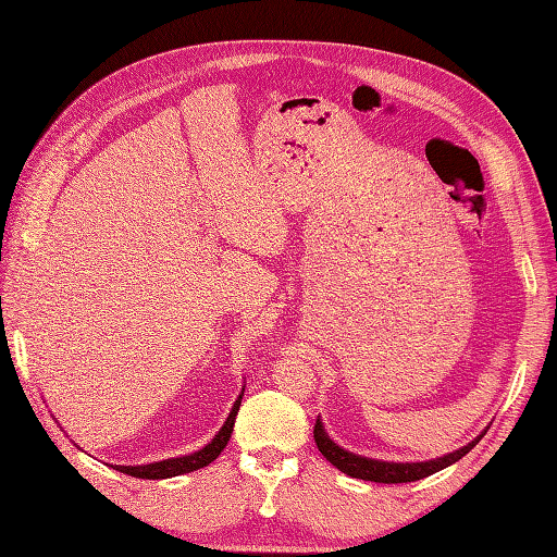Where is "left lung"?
Returning <instances> with one entry per match:
<instances>
[{
	"mask_svg": "<svg viewBox=\"0 0 557 557\" xmlns=\"http://www.w3.org/2000/svg\"><path fill=\"white\" fill-rule=\"evenodd\" d=\"M483 434L485 432H481L476 440L469 442L467 446L444 455V458H434L428 462H383V460L364 458V455H356L342 446H336L327 436L323 423H320V418L315 420V428H313V440H315L318 450L323 453L336 469L344 471L346 476L362 479V481H376V483H411V481L425 479V476L434 474V471H442V469L450 467L453 462L462 460L465 455L481 442Z\"/></svg>",
	"mask_w": 557,
	"mask_h": 557,
	"instance_id": "left-lung-1",
	"label": "left lung"
}]
</instances>
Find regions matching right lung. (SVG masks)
Listing matches in <instances>:
<instances>
[{"label": "right lung", "mask_w": 557, "mask_h": 557, "mask_svg": "<svg viewBox=\"0 0 557 557\" xmlns=\"http://www.w3.org/2000/svg\"><path fill=\"white\" fill-rule=\"evenodd\" d=\"M242 397H244V387H242V395L237 397V401H234V407L227 416V420L223 423V428L218 430V434L213 436V440L205 446L199 448L190 455H181V458H170V460H160V462H150V465H113V469L123 471V474H129V476H137V479H170V476H181V474H188V471H197L201 467L211 465L218 455H221V450L227 446L230 436H232V430H234V420H237V411L242 407Z\"/></svg>", "instance_id": "right-lung-1"}]
</instances>
